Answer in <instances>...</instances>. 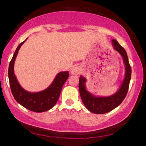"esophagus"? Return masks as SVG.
<instances>
[{
	"label": "esophagus",
	"instance_id": "esophagus-1",
	"mask_svg": "<svg viewBox=\"0 0 146 146\" xmlns=\"http://www.w3.org/2000/svg\"><path fill=\"white\" fill-rule=\"evenodd\" d=\"M82 72V70L80 66H74L72 68L71 70H70V72L72 74L74 75H78L80 74Z\"/></svg>",
	"mask_w": 146,
	"mask_h": 146
}]
</instances>
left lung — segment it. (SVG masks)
<instances>
[{
	"label": "left lung",
	"mask_w": 146,
	"mask_h": 146,
	"mask_svg": "<svg viewBox=\"0 0 146 146\" xmlns=\"http://www.w3.org/2000/svg\"><path fill=\"white\" fill-rule=\"evenodd\" d=\"M112 42L114 49L121 55L125 66V77L119 90L108 97H96L86 90V78L81 76L79 79V91L83 103L90 111L95 114H104L112 111L122 102L129 90L131 69L127 52L116 39H113Z\"/></svg>",
	"instance_id": "8db88e82"
}]
</instances>
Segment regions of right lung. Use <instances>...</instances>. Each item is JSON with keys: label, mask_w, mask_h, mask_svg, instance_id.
I'll return each mask as SVG.
<instances>
[{"label": "right lung", "mask_w": 146, "mask_h": 146, "mask_svg": "<svg viewBox=\"0 0 146 146\" xmlns=\"http://www.w3.org/2000/svg\"><path fill=\"white\" fill-rule=\"evenodd\" d=\"M27 40V39H26ZM25 40L17 46L8 68V78L13 97L20 105L30 111L41 113L51 109L56 104L64 83L68 78L69 72H60L46 90L38 92H30L23 89L14 74V64L18 51Z\"/></svg>", "instance_id": "right-lung-1"}]
</instances>
